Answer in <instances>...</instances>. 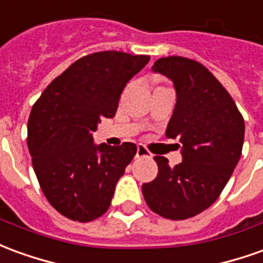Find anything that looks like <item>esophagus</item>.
Here are the masks:
<instances>
[{
    "label": "esophagus",
    "mask_w": 263,
    "mask_h": 263,
    "mask_svg": "<svg viewBox=\"0 0 263 263\" xmlns=\"http://www.w3.org/2000/svg\"><path fill=\"white\" fill-rule=\"evenodd\" d=\"M135 157L141 158V157H151L149 151L145 148L142 144H138L137 145V154H135Z\"/></svg>",
    "instance_id": "esophagus-1"
}]
</instances>
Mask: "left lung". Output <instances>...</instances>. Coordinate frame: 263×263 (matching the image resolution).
<instances>
[{"mask_svg":"<svg viewBox=\"0 0 263 263\" xmlns=\"http://www.w3.org/2000/svg\"><path fill=\"white\" fill-rule=\"evenodd\" d=\"M154 72L168 77L176 104L165 135L179 139L182 162L170 166L155 157L158 175L142 185L148 206L166 219L201 214L221 195L242 154L245 122L232 97L199 62L159 58Z\"/></svg>","mask_w":263,"mask_h":263,"instance_id":"1","label":"left lung"}]
</instances>
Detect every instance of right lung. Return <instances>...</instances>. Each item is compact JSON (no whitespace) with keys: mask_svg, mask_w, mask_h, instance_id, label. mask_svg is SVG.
Segmentation results:
<instances>
[{"mask_svg":"<svg viewBox=\"0 0 263 263\" xmlns=\"http://www.w3.org/2000/svg\"><path fill=\"white\" fill-rule=\"evenodd\" d=\"M149 62L148 55L102 51L78 61L57 77L28 119V149L42 192L58 212L89 222L111 205L115 186L137 145L93 144L102 118H114L121 93Z\"/></svg>","mask_w":263,"mask_h":263,"instance_id":"obj_1","label":"right lung"}]
</instances>
